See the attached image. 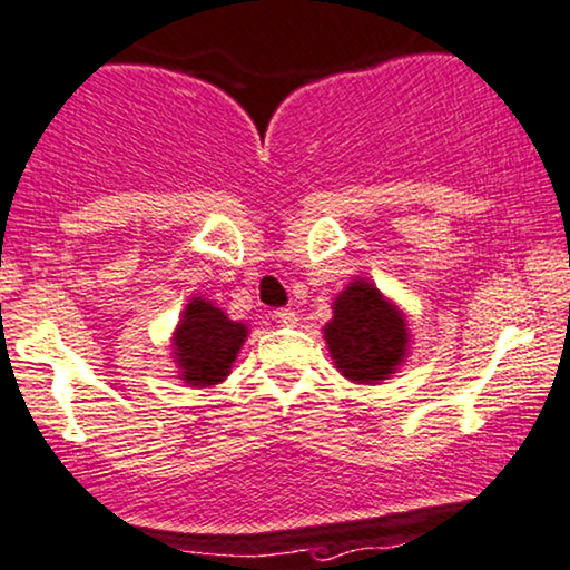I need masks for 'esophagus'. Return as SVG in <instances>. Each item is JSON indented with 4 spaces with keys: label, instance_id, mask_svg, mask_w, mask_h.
Listing matches in <instances>:
<instances>
[{
    "label": "esophagus",
    "instance_id": "esophagus-1",
    "mask_svg": "<svg viewBox=\"0 0 570 570\" xmlns=\"http://www.w3.org/2000/svg\"><path fill=\"white\" fill-rule=\"evenodd\" d=\"M273 318H276V323H281V326H294V323H297V313L289 307H281V309H273Z\"/></svg>",
    "mask_w": 570,
    "mask_h": 570
}]
</instances>
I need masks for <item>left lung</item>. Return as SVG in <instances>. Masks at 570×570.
Masks as SVG:
<instances>
[{"instance_id": "obj_1", "label": "left lung", "mask_w": 570, "mask_h": 570, "mask_svg": "<svg viewBox=\"0 0 570 570\" xmlns=\"http://www.w3.org/2000/svg\"><path fill=\"white\" fill-rule=\"evenodd\" d=\"M331 360L344 379L379 384L405 363L407 323L371 281L355 278L334 299V318L323 328Z\"/></svg>"}]
</instances>
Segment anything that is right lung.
Listing matches in <instances>:
<instances>
[{"label":"right lung","mask_w":570,"mask_h":570,"mask_svg":"<svg viewBox=\"0 0 570 570\" xmlns=\"http://www.w3.org/2000/svg\"><path fill=\"white\" fill-rule=\"evenodd\" d=\"M247 334L244 323L228 318L213 302L194 297L173 334V355L181 379L189 386L220 384L232 373Z\"/></svg>","instance_id":"add662e5"}]
</instances>
